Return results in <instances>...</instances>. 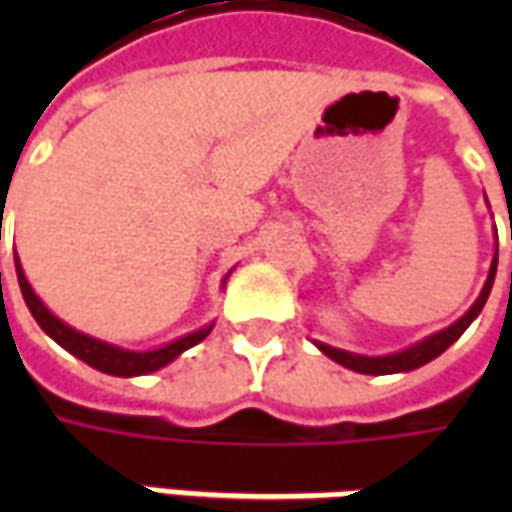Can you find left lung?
I'll return each instance as SVG.
<instances>
[{"mask_svg":"<svg viewBox=\"0 0 512 512\" xmlns=\"http://www.w3.org/2000/svg\"><path fill=\"white\" fill-rule=\"evenodd\" d=\"M496 263H499V246H496L494 260H491V271H488V279H485L483 293L477 296V301L469 307V312H466L463 318H458L452 326H447V329H441V332L436 334H430V337H425L422 343L411 345V348L400 351V354L359 356V354H348V351H340V348H332V345H323V343H315V345H318L329 359H334L337 365L348 367V370H354V373H365V376H389V373H408V370H417V367L428 365V362H433L436 356L444 354V351H447V348H450V345L455 343L466 329H469V323L483 312L485 301H488V293H491V288H494Z\"/></svg>","mask_w":512,"mask_h":512,"instance_id":"1","label":"left lung"}]
</instances>
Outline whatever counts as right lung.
<instances>
[{
	"label": "right lung",
	"mask_w": 512,
	"mask_h": 512,
	"mask_svg": "<svg viewBox=\"0 0 512 512\" xmlns=\"http://www.w3.org/2000/svg\"><path fill=\"white\" fill-rule=\"evenodd\" d=\"M16 274L18 285H21V293H24V301H27L29 312H32V318L38 321L40 329L49 334L54 343L62 345L68 354H73L76 359H82V362H87V365L95 367V370H101L106 376L131 378L147 376V373H153V370H161V367L169 365L172 359H178L183 351H189L191 345L202 343L213 329V323H208L205 329H197V332L186 334V337H180V340L164 345V348H156V351H126V348H117V345H109L104 343V340H95L90 334L76 332L68 323H62L60 318L38 299V293L32 290V285H29L27 277H24V268L18 263V255Z\"/></svg>",
	"instance_id": "add662e5"
}]
</instances>
